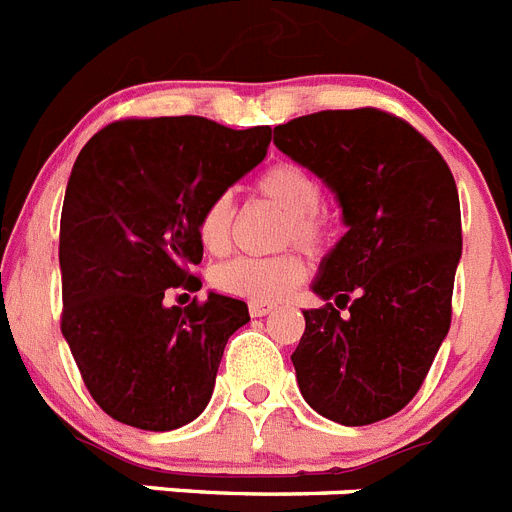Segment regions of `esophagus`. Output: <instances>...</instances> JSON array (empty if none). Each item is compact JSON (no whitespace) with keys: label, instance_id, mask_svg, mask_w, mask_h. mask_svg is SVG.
<instances>
[{"label":"esophagus","instance_id":"esophagus-1","mask_svg":"<svg viewBox=\"0 0 512 512\" xmlns=\"http://www.w3.org/2000/svg\"><path fill=\"white\" fill-rule=\"evenodd\" d=\"M274 308H277V305H274V303H266V300H251V303H248V310H251V316H253V318L266 316V313H272Z\"/></svg>","mask_w":512,"mask_h":512}]
</instances>
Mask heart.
<instances>
[{"mask_svg": "<svg viewBox=\"0 0 512 512\" xmlns=\"http://www.w3.org/2000/svg\"><path fill=\"white\" fill-rule=\"evenodd\" d=\"M253 194L285 214L279 243H295L308 253H323L331 243V225L321 214L323 189L316 176L295 163H274L253 181ZM233 235V207L227 196H217L199 217V240L204 251L222 256ZM308 266L295 251L277 256H240L214 269V287L243 300H282L300 285Z\"/></svg>", "mask_w": 512, "mask_h": 512, "instance_id": "obj_1", "label": "heart"}]
</instances>
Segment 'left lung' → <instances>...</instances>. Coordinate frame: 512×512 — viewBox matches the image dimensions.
I'll return each instance as SVG.
<instances>
[{
	"instance_id": "1",
	"label": "left lung",
	"mask_w": 512,
	"mask_h": 512,
	"mask_svg": "<svg viewBox=\"0 0 512 512\" xmlns=\"http://www.w3.org/2000/svg\"><path fill=\"white\" fill-rule=\"evenodd\" d=\"M274 144L334 191L347 225L313 282L334 303L303 310L300 393L339 425H373L414 399L451 329L456 181L412 124L378 108L300 116L274 126Z\"/></svg>"
}]
</instances>
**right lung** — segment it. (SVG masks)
<instances>
[{"label": "right lung", "mask_w": 512, "mask_h": 512, "mask_svg": "<svg viewBox=\"0 0 512 512\" xmlns=\"http://www.w3.org/2000/svg\"><path fill=\"white\" fill-rule=\"evenodd\" d=\"M269 126L202 116L124 119L74 160L61 207V334L95 404L124 425H189L212 399L227 339L251 321L243 300L165 305L199 290V217L264 160Z\"/></svg>", "instance_id": "add662e5"}]
</instances>
